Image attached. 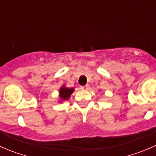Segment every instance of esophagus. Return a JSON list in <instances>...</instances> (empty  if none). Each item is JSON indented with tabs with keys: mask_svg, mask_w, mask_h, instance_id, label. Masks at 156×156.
Wrapping results in <instances>:
<instances>
[{
	"mask_svg": "<svg viewBox=\"0 0 156 156\" xmlns=\"http://www.w3.org/2000/svg\"><path fill=\"white\" fill-rule=\"evenodd\" d=\"M80 88H81V90H87L88 88H89V85H88V84H87V85L81 86V87H80Z\"/></svg>",
	"mask_w": 156,
	"mask_h": 156,
	"instance_id": "esophagus-1",
	"label": "esophagus"
}]
</instances>
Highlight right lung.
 I'll use <instances>...</instances> for the list:
<instances>
[{"mask_svg":"<svg viewBox=\"0 0 156 156\" xmlns=\"http://www.w3.org/2000/svg\"><path fill=\"white\" fill-rule=\"evenodd\" d=\"M75 90V88H69L65 84H62L59 90V103H62L64 101H67L69 100L71 95Z\"/></svg>","mask_w":156,"mask_h":156,"instance_id":"obj_1","label":"right lung"}]
</instances>
